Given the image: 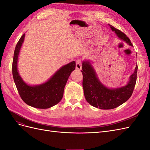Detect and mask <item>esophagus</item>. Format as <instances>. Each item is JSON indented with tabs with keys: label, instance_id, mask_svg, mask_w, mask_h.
Instances as JSON below:
<instances>
[{
	"label": "esophagus",
	"instance_id": "1",
	"mask_svg": "<svg viewBox=\"0 0 150 150\" xmlns=\"http://www.w3.org/2000/svg\"><path fill=\"white\" fill-rule=\"evenodd\" d=\"M76 69H78L79 71L81 70V69H82V63H81V59H78L76 61Z\"/></svg>",
	"mask_w": 150,
	"mask_h": 150
}]
</instances>
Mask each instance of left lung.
I'll list each match as a JSON object with an SVG mask.
<instances>
[{"label": "left lung", "instance_id": "8db88e82", "mask_svg": "<svg viewBox=\"0 0 150 150\" xmlns=\"http://www.w3.org/2000/svg\"><path fill=\"white\" fill-rule=\"evenodd\" d=\"M109 26L120 40L133 46L129 39L123 33L110 24ZM82 66L81 72L83 76V87L84 96L86 101L91 106L101 110H111L128 101L132 95L137 81V64L127 84L116 88H110L101 82L89 60L84 59Z\"/></svg>", "mask_w": 150, "mask_h": 150}]
</instances>
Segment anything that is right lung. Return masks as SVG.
Returning <instances> with one entry per match:
<instances>
[{
    "mask_svg": "<svg viewBox=\"0 0 150 150\" xmlns=\"http://www.w3.org/2000/svg\"><path fill=\"white\" fill-rule=\"evenodd\" d=\"M25 34L18 41L13 54L12 75L21 98L27 104L39 109H47L56 105L62 99L66 84L71 72L75 69L76 62L62 66L46 82L38 85L27 84L20 76L17 68L18 58Z\"/></svg>",
    "mask_w": 150,
    "mask_h": 150,
    "instance_id": "1",
    "label": "right lung"
}]
</instances>
